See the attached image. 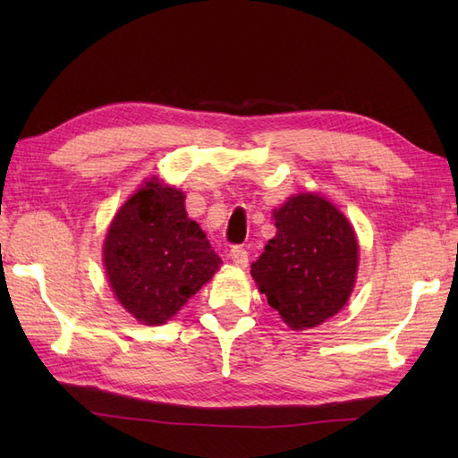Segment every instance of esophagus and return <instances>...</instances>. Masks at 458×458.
<instances>
[{
	"instance_id": "1",
	"label": "esophagus",
	"mask_w": 458,
	"mask_h": 458,
	"mask_svg": "<svg viewBox=\"0 0 458 458\" xmlns=\"http://www.w3.org/2000/svg\"><path fill=\"white\" fill-rule=\"evenodd\" d=\"M230 259H232V264H234V266L246 267L248 266V251H246V248H242V246L232 248L230 250Z\"/></svg>"
}]
</instances>
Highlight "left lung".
Listing matches in <instances>:
<instances>
[{"label":"left lung","instance_id":"8db88e82","mask_svg":"<svg viewBox=\"0 0 458 458\" xmlns=\"http://www.w3.org/2000/svg\"><path fill=\"white\" fill-rule=\"evenodd\" d=\"M276 238L251 264V277L291 328H313L336 315L352 293L354 230L336 207L309 192L276 212Z\"/></svg>","mask_w":458,"mask_h":458}]
</instances>
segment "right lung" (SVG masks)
Listing matches in <instances>:
<instances>
[{"mask_svg": "<svg viewBox=\"0 0 458 458\" xmlns=\"http://www.w3.org/2000/svg\"><path fill=\"white\" fill-rule=\"evenodd\" d=\"M104 264L120 303L145 325L169 320L222 259L184 210V194L148 181L115 214Z\"/></svg>", "mask_w": 458, "mask_h": 458, "instance_id": "obj_1", "label": "right lung"}]
</instances>
